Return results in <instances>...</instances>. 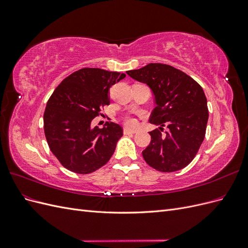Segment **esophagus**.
<instances>
[{"instance_id":"34e87169","label":"esophagus","mask_w":248,"mask_h":248,"mask_svg":"<svg viewBox=\"0 0 248 248\" xmlns=\"http://www.w3.org/2000/svg\"><path fill=\"white\" fill-rule=\"evenodd\" d=\"M137 133V130L134 129H128V128H124V134H134Z\"/></svg>"}]
</instances>
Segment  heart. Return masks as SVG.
<instances>
[{
	"instance_id": "1",
	"label": "heart",
	"mask_w": 248,
	"mask_h": 248,
	"mask_svg": "<svg viewBox=\"0 0 248 248\" xmlns=\"http://www.w3.org/2000/svg\"><path fill=\"white\" fill-rule=\"evenodd\" d=\"M124 123H125V125H127V126L133 127V126H136L137 121H136V119H133L131 116H125V117H124Z\"/></svg>"
}]
</instances>
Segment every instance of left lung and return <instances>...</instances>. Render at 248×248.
Returning <instances> with one entry per match:
<instances>
[{"instance_id": "1", "label": "left lung", "mask_w": 248, "mask_h": 248, "mask_svg": "<svg viewBox=\"0 0 248 248\" xmlns=\"http://www.w3.org/2000/svg\"><path fill=\"white\" fill-rule=\"evenodd\" d=\"M152 90L156 107L150 123L160 125L149 132L151 142L142 151L150 167L163 172L182 170L192 161L205 139L207 98L198 82L175 67L150 63L126 72ZM163 125L169 130L161 131Z\"/></svg>"}]
</instances>
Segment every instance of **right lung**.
I'll list each match as a JSON object with an SVG mask.
<instances>
[{"label":"right lung","instance_id":"add662e5","mask_svg":"<svg viewBox=\"0 0 248 248\" xmlns=\"http://www.w3.org/2000/svg\"><path fill=\"white\" fill-rule=\"evenodd\" d=\"M126 74L100 68H82L67 77L47 101L43 115L48 147L62 166L77 174H90L114 154L123 129L107 122L92 127L101 108L108 106V90Z\"/></svg>","mask_w":248,"mask_h":248}]
</instances>
